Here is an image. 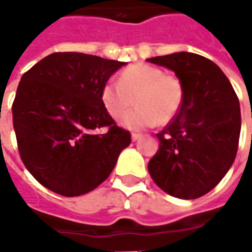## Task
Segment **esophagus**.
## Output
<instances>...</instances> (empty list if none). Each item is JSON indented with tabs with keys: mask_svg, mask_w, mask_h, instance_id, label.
Listing matches in <instances>:
<instances>
[{
	"mask_svg": "<svg viewBox=\"0 0 252 252\" xmlns=\"http://www.w3.org/2000/svg\"><path fill=\"white\" fill-rule=\"evenodd\" d=\"M140 136H142V135H140V133H136V132H133V133L131 135L132 140H133V142H135V140H137V139H139Z\"/></svg>",
	"mask_w": 252,
	"mask_h": 252,
	"instance_id": "1",
	"label": "esophagus"
}]
</instances>
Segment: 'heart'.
<instances>
[{
	"mask_svg": "<svg viewBox=\"0 0 252 252\" xmlns=\"http://www.w3.org/2000/svg\"><path fill=\"white\" fill-rule=\"evenodd\" d=\"M129 129L164 126L174 120L185 98V86L180 78L164 74L162 68L137 63L121 71L119 82L108 81L101 89V102L108 115L121 120Z\"/></svg>",
	"mask_w": 252,
	"mask_h": 252,
	"instance_id": "1",
	"label": "heart"
}]
</instances>
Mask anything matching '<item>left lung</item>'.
Here are the masks:
<instances>
[{"instance_id": "1", "label": "left lung", "mask_w": 252, "mask_h": 252, "mask_svg": "<svg viewBox=\"0 0 252 252\" xmlns=\"http://www.w3.org/2000/svg\"><path fill=\"white\" fill-rule=\"evenodd\" d=\"M147 61L173 70L185 86L178 115L157 133L159 148L148 171L167 194L198 198L235 160L242 126L238 95L221 68L201 55L175 52Z\"/></svg>"}]
</instances>
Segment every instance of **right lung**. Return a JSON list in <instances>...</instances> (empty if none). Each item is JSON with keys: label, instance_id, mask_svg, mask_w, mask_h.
<instances>
[{"label": "right lung", "instance_id": "obj_1", "mask_svg": "<svg viewBox=\"0 0 252 252\" xmlns=\"http://www.w3.org/2000/svg\"><path fill=\"white\" fill-rule=\"evenodd\" d=\"M124 62L54 52L24 72L12 105L20 158L39 184L64 197L104 182L131 133L108 115L101 89ZM102 127L105 132L97 134Z\"/></svg>", "mask_w": 252, "mask_h": 252}]
</instances>
